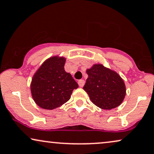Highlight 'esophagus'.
I'll list each match as a JSON object with an SVG mask.
<instances>
[{"instance_id":"obj_1","label":"esophagus","mask_w":154,"mask_h":154,"mask_svg":"<svg viewBox=\"0 0 154 154\" xmlns=\"http://www.w3.org/2000/svg\"><path fill=\"white\" fill-rule=\"evenodd\" d=\"M85 80H83V79H79V80L78 81V85L80 87H82L84 85H85Z\"/></svg>"}]
</instances>
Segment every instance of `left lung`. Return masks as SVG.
I'll list each match as a JSON object with an SVG mask.
<instances>
[{
    "mask_svg": "<svg viewBox=\"0 0 154 154\" xmlns=\"http://www.w3.org/2000/svg\"><path fill=\"white\" fill-rule=\"evenodd\" d=\"M86 72L88 77L83 89L93 104L105 110L112 109L122 104L126 96V86L116 71L97 63Z\"/></svg>",
    "mask_w": 154,
    "mask_h": 154,
    "instance_id": "8db88e82",
    "label": "left lung"
}]
</instances>
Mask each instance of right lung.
Returning a JSON list of instances; mask_svg holds the SVG:
<instances>
[{"instance_id":"1","label":"right lung","mask_w":154,"mask_h":154,"mask_svg":"<svg viewBox=\"0 0 154 154\" xmlns=\"http://www.w3.org/2000/svg\"><path fill=\"white\" fill-rule=\"evenodd\" d=\"M66 58L54 55L45 60L32 76L30 83L32 97L40 108L52 110L70 99L78 88L71 74L65 70Z\"/></svg>"}]
</instances>
